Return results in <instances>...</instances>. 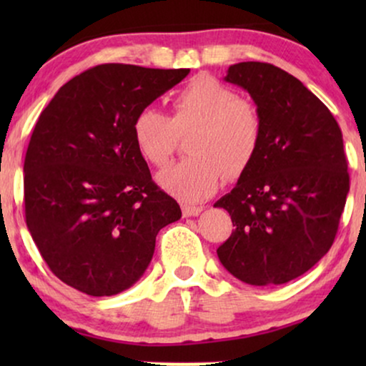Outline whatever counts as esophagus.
I'll return each instance as SVG.
<instances>
[{"mask_svg": "<svg viewBox=\"0 0 366 366\" xmlns=\"http://www.w3.org/2000/svg\"><path fill=\"white\" fill-rule=\"evenodd\" d=\"M182 212H183V217L184 218L198 217V214L203 212V207H192V204H183Z\"/></svg>", "mask_w": 366, "mask_h": 366, "instance_id": "obj_1", "label": "esophagus"}]
</instances>
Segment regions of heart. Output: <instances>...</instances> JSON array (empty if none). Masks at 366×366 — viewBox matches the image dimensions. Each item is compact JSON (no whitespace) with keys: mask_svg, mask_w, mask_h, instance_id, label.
I'll use <instances>...</instances> for the list:
<instances>
[{"mask_svg":"<svg viewBox=\"0 0 366 366\" xmlns=\"http://www.w3.org/2000/svg\"><path fill=\"white\" fill-rule=\"evenodd\" d=\"M173 114L144 108L133 119L132 137L139 157L162 168L169 162L178 134L193 129L187 149L192 157L158 174L164 192L183 202H202L228 178L252 167L263 137L258 109L238 92L207 74L193 78L173 98Z\"/></svg>","mask_w":366,"mask_h":366,"instance_id":"b5f03b06","label":"heart"}]
</instances>
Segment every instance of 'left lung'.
I'll return each instance as SVG.
<instances>
[{"label":"left lung","mask_w":366,"mask_h":366,"mask_svg":"<svg viewBox=\"0 0 366 366\" xmlns=\"http://www.w3.org/2000/svg\"><path fill=\"white\" fill-rule=\"evenodd\" d=\"M224 81L253 98L263 137L252 167L214 203L234 227L218 258L248 285L288 283L317 264L337 234L350 192L342 129L300 79L273 64H232Z\"/></svg>","instance_id":"1"}]
</instances>
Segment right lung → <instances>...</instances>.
I'll use <instances>...</instances> for the list:
<instances>
[{"label": "right lung", "mask_w": 366, "mask_h": 366, "mask_svg": "<svg viewBox=\"0 0 366 366\" xmlns=\"http://www.w3.org/2000/svg\"><path fill=\"white\" fill-rule=\"evenodd\" d=\"M189 73L108 63L63 84L24 158V214L63 283L112 297L143 277L159 229L182 218L133 143L137 114Z\"/></svg>", "instance_id": "1"}]
</instances>
